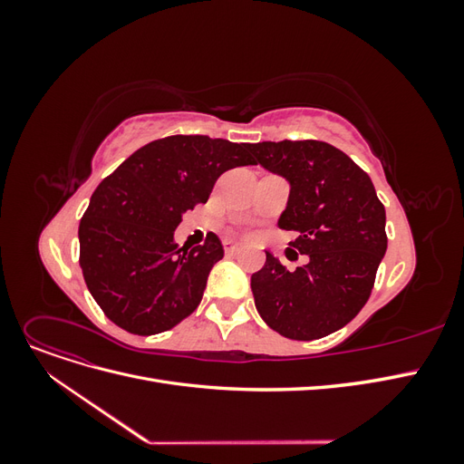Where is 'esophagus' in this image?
<instances>
[{"mask_svg": "<svg viewBox=\"0 0 464 464\" xmlns=\"http://www.w3.org/2000/svg\"><path fill=\"white\" fill-rule=\"evenodd\" d=\"M242 247H244L242 244H237V242H228V244H227V247H224V249H227V254H228V256H236L237 251H240Z\"/></svg>", "mask_w": 464, "mask_h": 464, "instance_id": "esophagus-1", "label": "esophagus"}]
</instances>
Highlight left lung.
I'll list each match as a JSON object with an SVG mask.
<instances>
[{"label": "left lung", "instance_id": "left-lung-1", "mask_svg": "<svg viewBox=\"0 0 464 464\" xmlns=\"http://www.w3.org/2000/svg\"><path fill=\"white\" fill-rule=\"evenodd\" d=\"M256 164L286 178L290 195L278 228L296 237L286 256H305L288 271L265 251L251 292L263 321L286 339L314 341L353 321L368 302L387 249L385 207L370 176L323 141H263L247 147Z\"/></svg>", "mask_w": 464, "mask_h": 464}]
</instances>
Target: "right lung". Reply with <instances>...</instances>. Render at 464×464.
<instances>
[{"instance_id":"add662e5","label":"right lung","mask_w":464,"mask_h":464,"mask_svg":"<svg viewBox=\"0 0 464 464\" xmlns=\"http://www.w3.org/2000/svg\"><path fill=\"white\" fill-rule=\"evenodd\" d=\"M247 143L207 135L152 141L101 181L79 224V265L96 304L133 334L176 327L199 305L218 236L179 247L181 215L207 203L220 174L256 164Z\"/></svg>"}]
</instances>
